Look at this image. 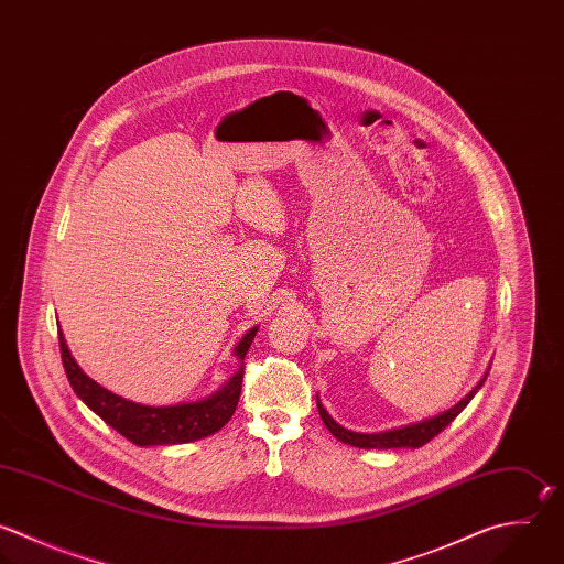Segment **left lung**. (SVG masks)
Returning <instances> with one entry per match:
<instances>
[{
	"label": "left lung",
	"instance_id": "8db88e82",
	"mask_svg": "<svg viewBox=\"0 0 564 564\" xmlns=\"http://www.w3.org/2000/svg\"><path fill=\"white\" fill-rule=\"evenodd\" d=\"M485 381V377H482ZM482 381L463 399L458 401L454 408H449L447 412L438 414V416H432V419H425L421 423H414V425H405V427H397V430H388V432H377V434H361V432H350L346 427H341L339 423H335L330 419V414L324 410V405L319 403V397H317V410H319V416L324 421V425L330 430L333 436H337L339 441L348 443V445H355V447H364V449H394V447H421L425 445L427 441H432L441 430H445L458 414L460 410L471 401V397L478 392V388L482 386Z\"/></svg>",
	"mask_w": 564,
	"mask_h": 564
}]
</instances>
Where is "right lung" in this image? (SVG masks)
Returning <instances> with one entry per match:
<instances>
[{
    "label": "right lung",
    "mask_w": 564,
    "mask_h": 564,
    "mask_svg": "<svg viewBox=\"0 0 564 564\" xmlns=\"http://www.w3.org/2000/svg\"><path fill=\"white\" fill-rule=\"evenodd\" d=\"M258 328H251L242 341L236 346V355L242 361V368L231 377V381L212 394L209 399L194 401V403H178L167 408H152L132 403L119 394H112L110 390L101 388L97 381H93L73 359L66 339L59 330V350L64 370L68 375V381L77 397L97 412L108 425H112L119 434H123L134 445L148 447V445H176V443H189L203 436H209L218 432L236 412V405L240 401L242 392V379H245V355L251 348V341L256 337Z\"/></svg>",
    "instance_id": "obj_1"
}]
</instances>
